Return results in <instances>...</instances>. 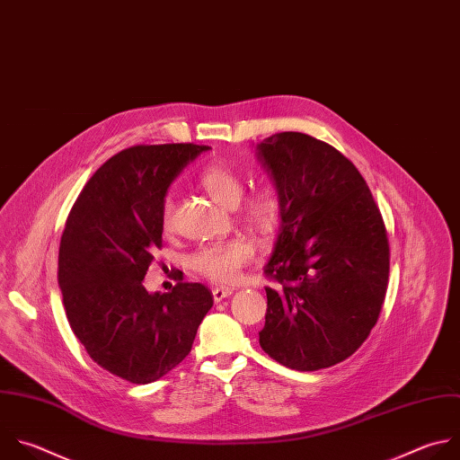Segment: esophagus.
Segmentation results:
<instances>
[{
    "mask_svg": "<svg viewBox=\"0 0 460 460\" xmlns=\"http://www.w3.org/2000/svg\"><path fill=\"white\" fill-rule=\"evenodd\" d=\"M231 294H233V288H231V287H215V288H213V297H215L217 303H220L222 299L229 297Z\"/></svg>",
    "mask_w": 460,
    "mask_h": 460,
    "instance_id": "1",
    "label": "esophagus"
}]
</instances>
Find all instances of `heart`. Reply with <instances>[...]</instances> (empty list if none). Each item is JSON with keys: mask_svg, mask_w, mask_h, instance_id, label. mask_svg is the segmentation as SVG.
I'll return each mask as SVG.
<instances>
[{"mask_svg": "<svg viewBox=\"0 0 460 460\" xmlns=\"http://www.w3.org/2000/svg\"><path fill=\"white\" fill-rule=\"evenodd\" d=\"M200 184L208 191V195L220 204L222 208L234 209L243 195V182L242 179L224 164L208 166L200 175ZM281 202L278 193L265 186L252 193L245 202V218L260 229L270 227L276 224L279 217ZM173 215H175V200L172 195H166L161 208V226L164 231L173 227ZM252 258V247L243 240H231L220 243H209L199 249L191 260V269L211 279L227 283L233 281L240 269Z\"/></svg>", "mask_w": 460, "mask_h": 460, "instance_id": "obj_1", "label": "heart"}]
</instances>
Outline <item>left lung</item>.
Returning a JSON list of instances; mask_svg holds the SVG:
<instances>
[{
    "instance_id": "8db88e82",
    "label": "left lung",
    "mask_w": 460,
    "mask_h": 460,
    "mask_svg": "<svg viewBox=\"0 0 460 460\" xmlns=\"http://www.w3.org/2000/svg\"><path fill=\"white\" fill-rule=\"evenodd\" d=\"M281 202L279 231L263 272L260 347L299 372L350 358L374 329L386 294L390 249L358 168L327 142L297 131L256 144Z\"/></svg>"
}]
</instances>
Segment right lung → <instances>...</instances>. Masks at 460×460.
<instances>
[{"label":"right lung","instance_id":"obj_1","mask_svg":"<svg viewBox=\"0 0 460 460\" xmlns=\"http://www.w3.org/2000/svg\"><path fill=\"white\" fill-rule=\"evenodd\" d=\"M209 146H133L106 161L77 197L59 245L58 281L68 323L90 358L135 385L173 370L213 307L202 283L172 292L142 285L163 245L172 182Z\"/></svg>","mask_w":460,"mask_h":460}]
</instances>
